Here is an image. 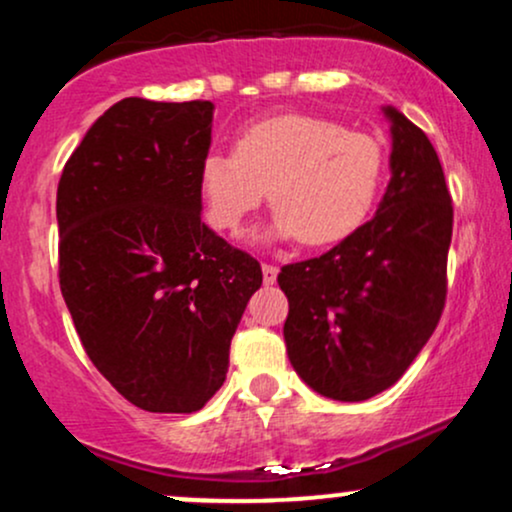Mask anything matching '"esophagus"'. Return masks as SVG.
<instances>
[{"label":"esophagus","mask_w":512,"mask_h":512,"mask_svg":"<svg viewBox=\"0 0 512 512\" xmlns=\"http://www.w3.org/2000/svg\"><path fill=\"white\" fill-rule=\"evenodd\" d=\"M276 274H279V267H276V264H269V262H264V264H262L264 284H274V281H276Z\"/></svg>","instance_id":"1"}]
</instances>
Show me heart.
I'll use <instances>...</instances> for the list:
<instances>
[{
	"label": "heart",
	"mask_w": 512,
	"mask_h": 512,
	"mask_svg": "<svg viewBox=\"0 0 512 512\" xmlns=\"http://www.w3.org/2000/svg\"><path fill=\"white\" fill-rule=\"evenodd\" d=\"M385 173L387 156L375 137L327 117L289 113L240 129L233 154L204 156L199 192L216 231L238 233L267 192L274 238L325 248L366 223Z\"/></svg>",
	"instance_id": "heart-1"
}]
</instances>
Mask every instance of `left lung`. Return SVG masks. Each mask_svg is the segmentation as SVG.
I'll list each match as a JSON object with an SVG mask.
<instances>
[{
  "label": "left lung",
  "instance_id": "left-lung-1",
  "mask_svg": "<svg viewBox=\"0 0 512 512\" xmlns=\"http://www.w3.org/2000/svg\"><path fill=\"white\" fill-rule=\"evenodd\" d=\"M378 214L325 255L281 267L286 351L320 395L363 402L395 385L448 298L452 197L428 137L395 108Z\"/></svg>",
  "mask_w": 512,
  "mask_h": 512
}]
</instances>
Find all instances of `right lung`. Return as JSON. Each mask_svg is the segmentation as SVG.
<instances>
[{
    "label": "right lung",
    "mask_w": 512,
    "mask_h": 512,
    "mask_svg": "<svg viewBox=\"0 0 512 512\" xmlns=\"http://www.w3.org/2000/svg\"><path fill=\"white\" fill-rule=\"evenodd\" d=\"M209 101L125 98L57 185L60 289L81 346L127 402L192 414L226 380L262 267L202 221Z\"/></svg>",
    "instance_id": "1"
}]
</instances>
